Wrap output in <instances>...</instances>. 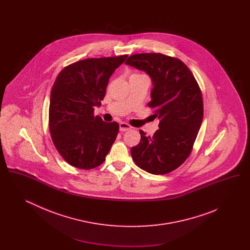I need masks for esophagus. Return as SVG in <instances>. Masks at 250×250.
Masks as SVG:
<instances>
[{
	"instance_id": "obj_1",
	"label": "esophagus",
	"mask_w": 250,
	"mask_h": 250,
	"mask_svg": "<svg viewBox=\"0 0 250 250\" xmlns=\"http://www.w3.org/2000/svg\"><path fill=\"white\" fill-rule=\"evenodd\" d=\"M131 128H132V126L130 125H128L126 123H124V122L120 123V131L125 132V131L130 130Z\"/></svg>"
}]
</instances>
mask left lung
<instances>
[{
  "mask_svg": "<svg viewBox=\"0 0 250 250\" xmlns=\"http://www.w3.org/2000/svg\"><path fill=\"white\" fill-rule=\"evenodd\" d=\"M126 64L146 72L154 88L148 107L160 119L154 136L140 130L131 148L135 164L152 174H167L189 156L203 118V99L190 69L178 58L161 53L133 54Z\"/></svg>",
  "mask_w": 250,
  "mask_h": 250,
  "instance_id": "obj_1",
  "label": "left lung"
}]
</instances>
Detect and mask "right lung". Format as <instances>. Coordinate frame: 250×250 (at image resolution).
<instances>
[{
	"label": "right lung",
	"instance_id": "add662e5",
	"mask_svg": "<svg viewBox=\"0 0 250 250\" xmlns=\"http://www.w3.org/2000/svg\"><path fill=\"white\" fill-rule=\"evenodd\" d=\"M127 55L87 58L65 66L53 83L48 128L62 157L71 166L91 169L106 159L116 140L119 124L95 116L112 73Z\"/></svg>",
	"mask_w": 250,
	"mask_h": 250
}]
</instances>
